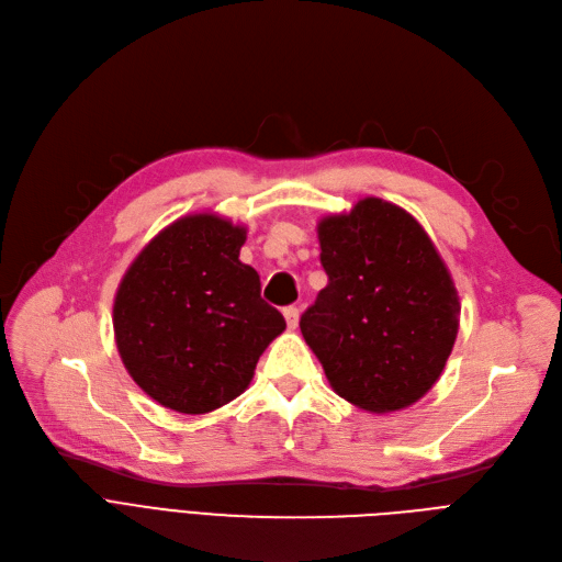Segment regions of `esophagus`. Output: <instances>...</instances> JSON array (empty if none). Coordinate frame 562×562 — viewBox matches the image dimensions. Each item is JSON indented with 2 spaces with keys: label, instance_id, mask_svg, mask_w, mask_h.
<instances>
[{
  "label": "esophagus",
  "instance_id": "1",
  "mask_svg": "<svg viewBox=\"0 0 562 562\" xmlns=\"http://www.w3.org/2000/svg\"><path fill=\"white\" fill-rule=\"evenodd\" d=\"M282 314H284V321H286V328H289V330H296V326H299V318H301V310H299V307H293V305H289V307H284V310H282Z\"/></svg>",
  "mask_w": 562,
  "mask_h": 562
}]
</instances>
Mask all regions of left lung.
<instances>
[{"instance_id": "left-lung-1", "label": "left lung", "mask_w": 562, "mask_h": 562, "mask_svg": "<svg viewBox=\"0 0 562 562\" xmlns=\"http://www.w3.org/2000/svg\"><path fill=\"white\" fill-rule=\"evenodd\" d=\"M316 229L328 284L301 316V333L333 390L375 415L417 403L458 337L447 263L415 218L380 198Z\"/></svg>"}]
</instances>
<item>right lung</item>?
I'll list each match as a JSON object with an SVG mask.
<instances>
[{"label": "right lung", "mask_w": 562, "mask_h": 562, "mask_svg": "<svg viewBox=\"0 0 562 562\" xmlns=\"http://www.w3.org/2000/svg\"><path fill=\"white\" fill-rule=\"evenodd\" d=\"M246 227L191 214L164 227L115 291L113 333L136 385L182 415L246 392L261 352L286 328L239 259Z\"/></svg>", "instance_id": "obj_1"}]
</instances>
